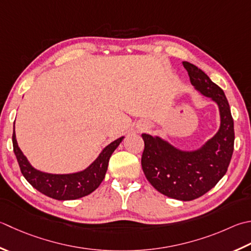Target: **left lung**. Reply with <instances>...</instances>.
<instances>
[{
    "mask_svg": "<svg viewBox=\"0 0 251 251\" xmlns=\"http://www.w3.org/2000/svg\"><path fill=\"white\" fill-rule=\"evenodd\" d=\"M190 82L219 105L220 129L213 138L196 151L176 149L169 142L142 134L145 149L141 166L153 187L170 198L197 199L213 188L226 173L234 150V121L223 90L194 64L183 62Z\"/></svg>",
    "mask_w": 251,
    "mask_h": 251,
    "instance_id": "1",
    "label": "left lung"
}]
</instances>
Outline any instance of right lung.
Instances as JSON below:
<instances>
[{
	"mask_svg": "<svg viewBox=\"0 0 251 251\" xmlns=\"http://www.w3.org/2000/svg\"><path fill=\"white\" fill-rule=\"evenodd\" d=\"M123 138L124 137H121L106 146L97 160L86 170L73 174H49L32 168L17 145L15 126L13 130V149L22 174L32 187L53 199L74 200L85 197L99 187L105 176L111 155Z\"/></svg>",
	"mask_w": 251,
	"mask_h": 251,
	"instance_id": "1",
	"label": "right lung"
}]
</instances>
